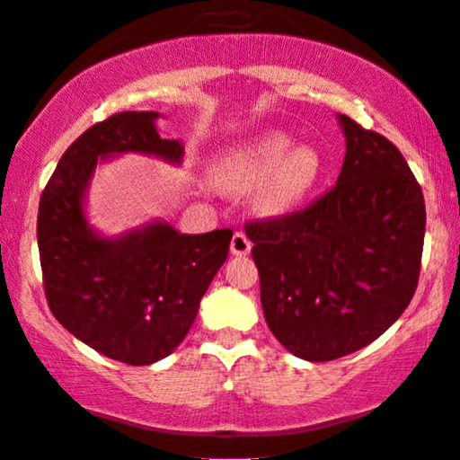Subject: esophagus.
<instances>
[{"label": "esophagus", "mask_w": 460, "mask_h": 460, "mask_svg": "<svg viewBox=\"0 0 460 460\" xmlns=\"http://www.w3.org/2000/svg\"><path fill=\"white\" fill-rule=\"evenodd\" d=\"M252 250V242L248 240V235L243 231H235V235L231 237V254L234 256H246Z\"/></svg>", "instance_id": "obj_1"}]
</instances>
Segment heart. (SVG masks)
Instances as JSON below:
<instances>
[{
    "mask_svg": "<svg viewBox=\"0 0 460 460\" xmlns=\"http://www.w3.org/2000/svg\"><path fill=\"white\" fill-rule=\"evenodd\" d=\"M323 174L320 153L296 145L288 132L269 130L223 153L212 179L225 191H248L261 185L256 204L262 212L288 214L314 193Z\"/></svg>",
    "mask_w": 460,
    "mask_h": 460,
    "instance_id": "1",
    "label": "heart"
}]
</instances>
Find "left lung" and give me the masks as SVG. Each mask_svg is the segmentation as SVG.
Instances as JSON below:
<instances>
[{"label": "left lung", "instance_id": "1", "mask_svg": "<svg viewBox=\"0 0 460 460\" xmlns=\"http://www.w3.org/2000/svg\"><path fill=\"white\" fill-rule=\"evenodd\" d=\"M339 124L336 185L305 210L246 225L267 326L307 362L370 345L403 314L425 242V199L400 149L347 115Z\"/></svg>", "mask_w": 460, "mask_h": 460}]
</instances>
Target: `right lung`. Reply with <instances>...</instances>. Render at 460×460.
<instances>
[{"label": "right lung", "instance_id": "1", "mask_svg": "<svg viewBox=\"0 0 460 460\" xmlns=\"http://www.w3.org/2000/svg\"><path fill=\"white\" fill-rule=\"evenodd\" d=\"M157 111H124L88 128L63 153L40 199L38 246L52 315L98 353L149 366L181 345L234 231L179 234L155 220L102 237L84 212L98 159L145 153L181 164L182 143L159 137Z\"/></svg>", "mask_w": 460, "mask_h": 460}]
</instances>
